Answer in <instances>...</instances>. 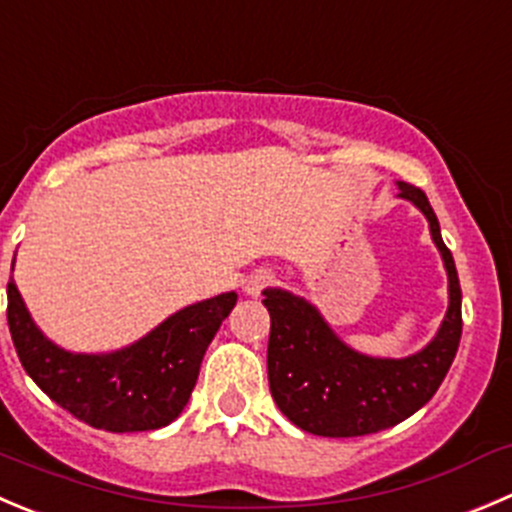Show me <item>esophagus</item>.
Instances as JSON below:
<instances>
[{"mask_svg":"<svg viewBox=\"0 0 512 512\" xmlns=\"http://www.w3.org/2000/svg\"><path fill=\"white\" fill-rule=\"evenodd\" d=\"M270 282H272V275H270V272L260 270V272H255V275H250V277H247V282H245V290L250 292V295H260V292L265 290V287L270 285Z\"/></svg>","mask_w":512,"mask_h":512,"instance_id":"esophagus-1","label":"esophagus"}]
</instances>
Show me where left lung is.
Wrapping results in <instances>:
<instances>
[{
    "instance_id": "1",
    "label": "left lung",
    "mask_w": 512,
    "mask_h": 512,
    "mask_svg": "<svg viewBox=\"0 0 512 512\" xmlns=\"http://www.w3.org/2000/svg\"><path fill=\"white\" fill-rule=\"evenodd\" d=\"M400 197L423 210L430 235L443 255L450 280V305L435 340L405 360H380L337 340L320 312L285 290H265L270 312L267 377L277 408L305 433L322 438H357L393 428L418 413L448 375L463 335L460 280L455 260L440 235L438 217L420 187L398 182Z\"/></svg>"
}]
</instances>
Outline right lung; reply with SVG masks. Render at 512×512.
Wrapping results in <instances>:
<instances>
[{"mask_svg": "<svg viewBox=\"0 0 512 512\" xmlns=\"http://www.w3.org/2000/svg\"><path fill=\"white\" fill-rule=\"evenodd\" d=\"M235 302V292H225L175 312L124 350L74 355L37 330L17 285L7 282L9 332L27 375L74 418L109 433L165 428L182 413L207 345Z\"/></svg>", "mask_w": 512, "mask_h": 512, "instance_id": "obj_1", "label": "right lung"}]
</instances>
